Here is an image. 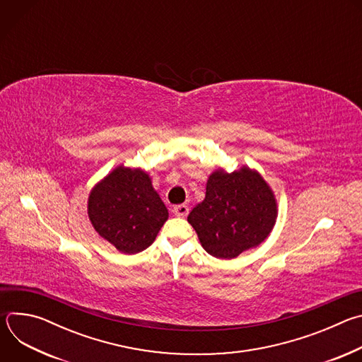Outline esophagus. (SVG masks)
I'll return each instance as SVG.
<instances>
[{
    "label": "esophagus",
    "instance_id": "34e87169",
    "mask_svg": "<svg viewBox=\"0 0 362 362\" xmlns=\"http://www.w3.org/2000/svg\"><path fill=\"white\" fill-rule=\"evenodd\" d=\"M173 214L176 216H179V218H186L187 214H189V208H187L186 204H177V206H175V208H173Z\"/></svg>",
    "mask_w": 362,
    "mask_h": 362
}]
</instances>
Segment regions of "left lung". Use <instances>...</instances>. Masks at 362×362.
Returning <instances> with one entry per match:
<instances>
[{
	"label": "left lung",
	"instance_id": "obj_1",
	"mask_svg": "<svg viewBox=\"0 0 362 362\" xmlns=\"http://www.w3.org/2000/svg\"><path fill=\"white\" fill-rule=\"evenodd\" d=\"M278 218L275 193L264 176L243 165L228 173L215 169L206 183L204 199L187 216L200 245L218 259H233L259 246Z\"/></svg>",
	"mask_w": 362,
	"mask_h": 362
}]
</instances>
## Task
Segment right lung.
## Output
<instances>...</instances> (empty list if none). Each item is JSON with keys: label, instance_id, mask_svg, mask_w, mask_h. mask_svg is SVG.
<instances>
[{"label": "right lung", "instance_id": "obj_1", "mask_svg": "<svg viewBox=\"0 0 362 362\" xmlns=\"http://www.w3.org/2000/svg\"><path fill=\"white\" fill-rule=\"evenodd\" d=\"M87 215L98 236L126 255L148 247L169 218L150 175L124 165L93 186Z\"/></svg>", "mask_w": 362, "mask_h": 362}]
</instances>
